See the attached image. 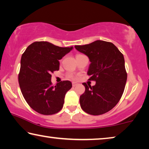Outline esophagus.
<instances>
[{
  "mask_svg": "<svg viewBox=\"0 0 149 149\" xmlns=\"http://www.w3.org/2000/svg\"><path fill=\"white\" fill-rule=\"evenodd\" d=\"M77 85V83H75V82H72V86H73V87L76 86Z\"/></svg>",
  "mask_w": 149,
  "mask_h": 149,
  "instance_id": "1",
  "label": "esophagus"
}]
</instances>
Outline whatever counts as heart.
I'll list each match as a JSON object with an SVG mask.
<instances>
[{"mask_svg": "<svg viewBox=\"0 0 149 149\" xmlns=\"http://www.w3.org/2000/svg\"><path fill=\"white\" fill-rule=\"evenodd\" d=\"M68 77H70V78H71V79H74V77L72 75H68Z\"/></svg>", "mask_w": 149, "mask_h": 149, "instance_id": "heart-1", "label": "heart"}]
</instances>
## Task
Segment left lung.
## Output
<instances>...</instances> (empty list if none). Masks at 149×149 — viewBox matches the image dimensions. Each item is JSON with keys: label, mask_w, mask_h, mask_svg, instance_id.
Here are the masks:
<instances>
[{"label": "left lung", "mask_w": 149, "mask_h": 149, "mask_svg": "<svg viewBox=\"0 0 149 149\" xmlns=\"http://www.w3.org/2000/svg\"><path fill=\"white\" fill-rule=\"evenodd\" d=\"M89 58V79L93 86L83 83L86 91L79 97L85 112L93 115L104 114L119 102L125 87L127 74L123 55L111 42L96 40L83 46H75Z\"/></svg>", "instance_id": "left-lung-1"}]
</instances>
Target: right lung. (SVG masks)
<instances>
[{"mask_svg":"<svg viewBox=\"0 0 149 149\" xmlns=\"http://www.w3.org/2000/svg\"><path fill=\"white\" fill-rule=\"evenodd\" d=\"M73 47L62 48L48 42H33L22 55L18 82L26 101L36 112L53 115L62 109L65 93L72 88L70 81L52 85V73Z\"/></svg>","mask_w":149,"mask_h":149,"instance_id":"1","label":"right lung"}]
</instances>
